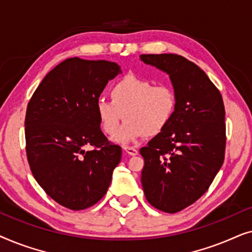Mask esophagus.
I'll list each match as a JSON object with an SVG mask.
<instances>
[{
    "mask_svg": "<svg viewBox=\"0 0 252 252\" xmlns=\"http://www.w3.org/2000/svg\"><path fill=\"white\" fill-rule=\"evenodd\" d=\"M124 150L126 151L127 154L130 155V156H136L137 155V149H135L134 147H124Z\"/></svg>",
    "mask_w": 252,
    "mask_h": 252,
    "instance_id": "1",
    "label": "esophagus"
}]
</instances>
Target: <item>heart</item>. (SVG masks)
Masks as SVG:
<instances>
[{"label":"heart","mask_w":252,"mask_h":252,"mask_svg":"<svg viewBox=\"0 0 252 252\" xmlns=\"http://www.w3.org/2000/svg\"><path fill=\"white\" fill-rule=\"evenodd\" d=\"M111 99L99 97L95 110L106 135H114L122 118L126 122L113 136L117 143L127 146L144 136L163 132L174 118L178 97L167 84L156 85L148 79L126 75L112 86Z\"/></svg>","instance_id":"b5f03b06"}]
</instances>
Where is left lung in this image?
<instances>
[{
	"instance_id": "8db88e82",
	"label": "left lung",
	"mask_w": 252,
	"mask_h": 252,
	"mask_svg": "<svg viewBox=\"0 0 252 252\" xmlns=\"http://www.w3.org/2000/svg\"><path fill=\"white\" fill-rule=\"evenodd\" d=\"M170 75L178 106L167 128L140 149L147 201L167 213L181 211L208 190L222 166L226 147L221 94L202 68L174 54L141 55Z\"/></svg>"
}]
</instances>
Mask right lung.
<instances>
[{"label":"right lung","instance_id":"1","mask_svg":"<svg viewBox=\"0 0 252 252\" xmlns=\"http://www.w3.org/2000/svg\"><path fill=\"white\" fill-rule=\"evenodd\" d=\"M119 73L113 62L67 58L44 77L27 105L31 171L47 195L64 208L78 211L96 204L122 159V148L102 133L95 110L106 84Z\"/></svg>","mask_w":252,"mask_h":252}]
</instances>
